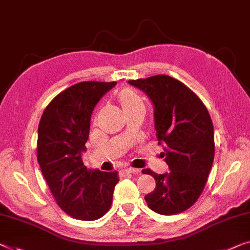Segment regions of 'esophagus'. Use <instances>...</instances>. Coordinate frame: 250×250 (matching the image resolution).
Returning a JSON list of instances; mask_svg holds the SVG:
<instances>
[{"label": "esophagus", "mask_w": 250, "mask_h": 250, "mask_svg": "<svg viewBox=\"0 0 250 250\" xmlns=\"http://www.w3.org/2000/svg\"><path fill=\"white\" fill-rule=\"evenodd\" d=\"M124 172L125 173H128V174H136V173H140V170L138 168H134V167H126L124 168Z\"/></svg>", "instance_id": "34e87169"}]
</instances>
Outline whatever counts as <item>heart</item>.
<instances>
[{"label":"heart","mask_w":250,"mask_h":250,"mask_svg":"<svg viewBox=\"0 0 250 250\" xmlns=\"http://www.w3.org/2000/svg\"><path fill=\"white\" fill-rule=\"evenodd\" d=\"M117 99L124 113L138 108V107H144L140 95L135 90L130 89V88H125V89L121 90L117 95Z\"/></svg>","instance_id":"obj_1"}]
</instances>
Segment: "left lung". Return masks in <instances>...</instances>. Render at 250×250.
<instances>
[{
	"label": "left lung",
	"mask_w": 250,
	"mask_h": 250,
	"mask_svg": "<svg viewBox=\"0 0 250 250\" xmlns=\"http://www.w3.org/2000/svg\"><path fill=\"white\" fill-rule=\"evenodd\" d=\"M154 106V126L170 172H142L155 179L145 195L148 208L170 216L189 209L200 197L214 157L213 125L201 99L179 80L167 75L129 80Z\"/></svg>",
	"instance_id": "left-lung-1"
}]
</instances>
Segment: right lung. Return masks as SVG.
Returning <instances> with one entry per match:
<instances>
[{"mask_svg": "<svg viewBox=\"0 0 250 250\" xmlns=\"http://www.w3.org/2000/svg\"><path fill=\"white\" fill-rule=\"evenodd\" d=\"M116 83L83 82L61 91L45 107L38 127V162L57 203L79 220L102 218L113 202L116 171L88 170L86 152L95 106Z\"/></svg>", "mask_w": 250, "mask_h": 250, "instance_id": "obj_1", "label": "right lung"}]
</instances>
